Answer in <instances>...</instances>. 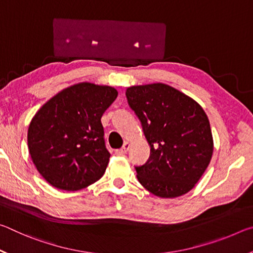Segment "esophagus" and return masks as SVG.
Returning <instances> with one entry per match:
<instances>
[{
  "label": "esophagus",
  "mask_w": 253,
  "mask_h": 253,
  "mask_svg": "<svg viewBox=\"0 0 253 253\" xmlns=\"http://www.w3.org/2000/svg\"><path fill=\"white\" fill-rule=\"evenodd\" d=\"M129 147H130V144L128 143V142H125V143H124V145H123V147L117 149L116 153L118 154V155H124V154H126L128 152V149H129Z\"/></svg>",
  "instance_id": "obj_1"
}]
</instances>
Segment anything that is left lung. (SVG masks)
I'll return each instance as SVG.
<instances>
[{
	"mask_svg": "<svg viewBox=\"0 0 253 253\" xmlns=\"http://www.w3.org/2000/svg\"><path fill=\"white\" fill-rule=\"evenodd\" d=\"M126 97L152 152L146 164L136 168L139 183L158 198L186 194L212 158L213 136L205 111L193 98L162 83L131 85Z\"/></svg>",
	"mask_w": 253,
	"mask_h": 253,
	"instance_id": "8db88e82",
	"label": "left lung"
}]
</instances>
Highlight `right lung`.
Returning a JSON list of instances; mask_svg holds the SVG:
<instances>
[{
	"label": "right lung",
	"instance_id": "1",
	"mask_svg": "<svg viewBox=\"0 0 253 253\" xmlns=\"http://www.w3.org/2000/svg\"><path fill=\"white\" fill-rule=\"evenodd\" d=\"M118 91L110 85L78 83L42 105L28 129V147L38 172L51 185L79 191L104 175L106 149L101 117Z\"/></svg>",
	"mask_w": 253,
	"mask_h": 253
}]
</instances>
